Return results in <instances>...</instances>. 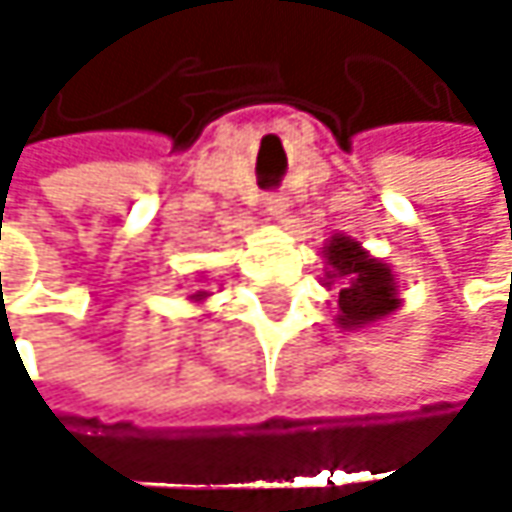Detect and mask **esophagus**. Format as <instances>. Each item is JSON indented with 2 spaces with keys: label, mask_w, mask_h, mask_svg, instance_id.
I'll use <instances>...</instances> for the list:
<instances>
[{
  "label": "esophagus",
  "mask_w": 512,
  "mask_h": 512,
  "mask_svg": "<svg viewBox=\"0 0 512 512\" xmlns=\"http://www.w3.org/2000/svg\"><path fill=\"white\" fill-rule=\"evenodd\" d=\"M266 213H269L272 219H281V216L287 213V198H284V195H269V198H266Z\"/></svg>",
  "instance_id": "esophagus-1"
}]
</instances>
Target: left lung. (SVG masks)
I'll list each match as a JSON object with an SVG mask.
<instances>
[{
    "instance_id": "8db88e82",
    "label": "left lung",
    "mask_w": 512,
    "mask_h": 512,
    "mask_svg": "<svg viewBox=\"0 0 512 512\" xmlns=\"http://www.w3.org/2000/svg\"><path fill=\"white\" fill-rule=\"evenodd\" d=\"M323 260V287L335 290V323L344 332L370 329L400 311L403 299L391 266L370 255L358 240L332 234L323 243Z\"/></svg>"
}]
</instances>
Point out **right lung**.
<instances>
[{"mask_svg":"<svg viewBox=\"0 0 512 512\" xmlns=\"http://www.w3.org/2000/svg\"><path fill=\"white\" fill-rule=\"evenodd\" d=\"M198 281H204V275H198ZM201 287H204V284H201ZM189 299L201 305V302H207V299H210V293H207V290H195V293H192Z\"/></svg>","mask_w":512,"mask_h":512,"instance_id":"obj_1","label":"right lung"}]
</instances>
